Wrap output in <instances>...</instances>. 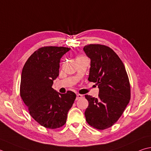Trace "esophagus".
I'll return each mask as SVG.
<instances>
[{
  "mask_svg": "<svg viewBox=\"0 0 151 151\" xmlns=\"http://www.w3.org/2000/svg\"><path fill=\"white\" fill-rule=\"evenodd\" d=\"M83 98V95H81V94L76 95V100H78V99H80V98Z\"/></svg>",
  "mask_w": 151,
  "mask_h": 151,
  "instance_id": "34e87169",
  "label": "esophagus"
}]
</instances>
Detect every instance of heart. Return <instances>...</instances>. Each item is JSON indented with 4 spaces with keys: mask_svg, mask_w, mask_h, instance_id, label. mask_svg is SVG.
Instances as JSON below:
<instances>
[{
    "mask_svg": "<svg viewBox=\"0 0 151 151\" xmlns=\"http://www.w3.org/2000/svg\"><path fill=\"white\" fill-rule=\"evenodd\" d=\"M84 58H86V57H84V56H78V57H77V58H76V60H78V59H84Z\"/></svg>",
    "mask_w": 151,
    "mask_h": 151,
    "instance_id": "b5f03b06",
    "label": "heart"
}]
</instances>
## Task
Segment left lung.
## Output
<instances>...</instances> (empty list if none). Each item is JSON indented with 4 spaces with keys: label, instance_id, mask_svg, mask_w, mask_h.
<instances>
[{
    "label": "left lung",
    "instance_id": "left-lung-1",
    "mask_svg": "<svg viewBox=\"0 0 151 151\" xmlns=\"http://www.w3.org/2000/svg\"><path fill=\"white\" fill-rule=\"evenodd\" d=\"M83 49L91 60L88 81L98 85L100 91L98 98L85 95L88 101L85 117L91 127L104 130L117 122L129 102V81L113 49L100 44L85 45Z\"/></svg>",
    "mask_w": 151,
    "mask_h": 151
}]
</instances>
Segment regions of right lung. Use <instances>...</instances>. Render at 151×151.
<instances>
[{
  "instance_id": "obj_1",
  "label": "right lung",
  "mask_w": 151,
  "mask_h": 151,
  "mask_svg": "<svg viewBox=\"0 0 151 151\" xmlns=\"http://www.w3.org/2000/svg\"><path fill=\"white\" fill-rule=\"evenodd\" d=\"M70 48L45 46L34 52L23 67L20 96L33 118L45 128L63 126L67 114L76 99L72 91L60 94L52 85L59 76L61 57Z\"/></svg>"
}]
</instances>
